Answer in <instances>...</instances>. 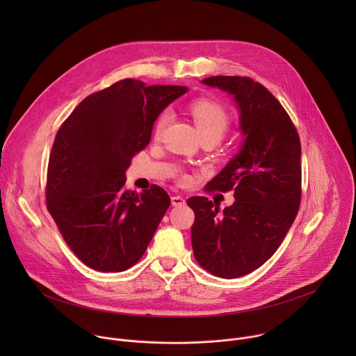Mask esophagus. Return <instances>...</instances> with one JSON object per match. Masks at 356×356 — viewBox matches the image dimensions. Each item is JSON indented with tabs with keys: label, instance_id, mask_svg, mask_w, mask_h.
<instances>
[{
	"label": "esophagus",
	"instance_id": "esophagus-1",
	"mask_svg": "<svg viewBox=\"0 0 356 356\" xmlns=\"http://www.w3.org/2000/svg\"><path fill=\"white\" fill-rule=\"evenodd\" d=\"M172 204L175 207L177 206H184L186 204V200L181 195H172Z\"/></svg>",
	"mask_w": 356,
	"mask_h": 356
}]
</instances>
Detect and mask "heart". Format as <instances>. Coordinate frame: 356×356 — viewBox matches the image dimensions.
I'll return each instance as SVG.
<instances>
[{
    "instance_id": "1",
    "label": "heart",
    "mask_w": 356,
    "mask_h": 356,
    "mask_svg": "<svg viewBox=\"0 0 356 356\" xmlns=\"http://www.w3.org/2000/svg\"><path fill=\"white\" fill-rule=\"evenodd\" d=\"M190 113L201 138H213L216 142H220L231 128L229 113L222 104L217 103V101L207 98L194 99L190 104ZM168 121V113H162L158 117L154 128L155 136H159L163 132Z\"/></svg>"
}]
</instances>
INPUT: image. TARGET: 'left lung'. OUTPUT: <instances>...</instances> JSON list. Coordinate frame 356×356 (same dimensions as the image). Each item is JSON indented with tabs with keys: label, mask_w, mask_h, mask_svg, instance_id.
<instances>
[{
	"label": "left lung",
	"mask_w": 356,
	"mask_h": 356,
	"mask_svg": "<svg viewBox=\"0 0 356 356\" xmlns=\"http://www.w3.org/2000/svg\"><path fill=\"white\" fill-rule=\"evenodd\" d=\"M234 95L246 135L239 154L207 184L234 191L231 207L218 213L207 197H190L194 211L191 246L198 265L224 279L262 266L283 242L301 201V145L297 129L276 97L250 77L202 80Z\"/></svg>",
	"instance_id": "8db88e82"
}]
</instances>
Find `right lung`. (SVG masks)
<instances>
[{
    "mask_svg": "<svg viewBox=\"0 0 356 356\" xmlns=\"http://www.w3.org/2000/svg\"><path fill=\"white\" fill-rule=\"evenodd\" d=\"M187 91L125 79L86 97L59 128L49 156L46 207L74 255L98 272H122L145 253L170 206L159 186L125 188L131 159L159 114Z\"/></svg>",
    "mask_w": 356,
    "mask_h": 356,
    "instance_id": "right-lung-1",
    "label": "right lung"
}]
</instances>
